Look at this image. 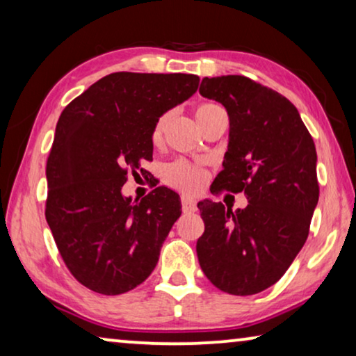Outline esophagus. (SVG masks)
I'll use <instances>...</instances> for the list:
<instances>
[{
	"mask_svg": "<svg viewBox=\"0 0 356 356\" xmlns=\"http://www.w3.org/2000/svg\"><path fill=\"white\" fill-rule=\"evenodd\" d=\"M182 209L184 213H192L197 209V203H195V200L192 197H188V195H184L182 197Z\"/></svg>",
	"mask_w": 356,
	"mask_h": 356,
	"instance_id": "1",
	"label": "esophagus"
}]
</instances>
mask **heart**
<instances>
[{
	"label": "heart",
	"instance_id": "1",
	"mask_svg": "<svg viewBox=\"0 0 356 356\" xmlns=\"http://www.w3.org/2000/svg\"><path fill=\"white\" fill-rule=\"evenodd\" d=\"M221 109L222 108H219L218 104L214 103H203L200 104L197 111H195V118H197V121H200V119L207 118L209 114L216 111H221ZM169 118H171L169 114H163V116L156 121V124H154L153 132H152V142L154 145L161 143L164 127H166ZM164 179H166L168 184L174 185V187L187 190V192H197L204 182V172L202 169L195 168L192 164L185 161H176V163L168 164V166L164 168Z\"/></svg>",
	"mask_w": 356,
	"mask_h": 356
}]
</instances>
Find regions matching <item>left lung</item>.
Masks as SVG:
<instances>
[{
    "label": "left lung",
    "mask_w": 356,
    "mask_h": 356,
    "mask_svg": "<svg viewBox=\"0 0 356 356\" xmlns=\"http://www.w3.org/2000/svg\"><path fill=\"white\" fill-rule=\"evenodd\" d=\"M200 95L221 103L229 143L216 188L245 192L243 209L203 200L200 266L230 295H253L284 276L307 242L318 204L316 148L297 108L243 76L204 77Z\"/></svg>",
    "instance_id": "left-lung-1"
}]
</instances>
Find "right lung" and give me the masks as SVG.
Returning a JSON list of instances; mask_svg holds the SVG:
<instances>
[{
	"label": "right lung",
	"instance_id": "1",
	"mask_svg": "<svg viewBox=\"0 0 356 356\" xmlns=\"http://www.w3.org/2000/svg\"><path fill=\"white\" fill-rule=\"evenodd\" d=\"M192 74L114 72L64 108L47 163V222L80 284L103 295L129 292L156 266L180 216L174 190L124 197L129 169L153 158L152 132L164 113L197 92Z\"/></svg>",
	"mask_w": 356,
	"mask_h": 356
}]
</instances>
